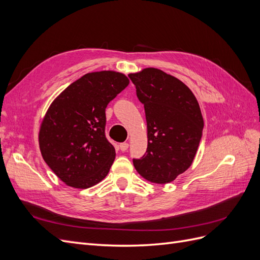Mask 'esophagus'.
<instances>
[{
    "label": "esophagus",
    "instance_id": "esophagus-1",
    "mask_svg": "<svg viewBox=\"0 0 260 260\" xmlns=\"http://www.w3.org/2000/svg\"><path fill=\"white\" fill-rule=\"evenodd\" d=\"M128 147H129V144L127 143V142H123V143H120L119 144V148L121 149L122 152H124V151H127L128 149Z\"/></svg>",
    "mask_w": 260,
    "mask_h": 260
}]
</instances>
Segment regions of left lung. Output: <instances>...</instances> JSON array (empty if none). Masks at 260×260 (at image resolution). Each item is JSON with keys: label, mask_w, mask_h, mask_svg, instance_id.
<instances>
[{"label": "left lung", "mask_w": 260, "mask_h": 260, "mask_svg": "<svg viewBox=\"0 0 260 260\" xmlns=\"http://www.w3.org/2000/svg\"><path fill=\"white\" fill-rule=\"evenodd\" d=\"M129 78L147 123L146 153L133 165L153 183L171 182L191 166L198 152L204 128L199 102L182 81L157 68Z\"/></svg>", "instance_id": "8db88e82"}]
</instances>
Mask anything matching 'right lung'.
<instances>
[{"label": "right lung", "mask_w": 260, "mask_h": 260, "mask_svg": "<svg viewBox=\"0 0 260 260\" xmlns=\"http://www.w3.org/2000/svg\"><path fill=\"white\" fill-rule=\"evenodd\" d=\"M128 84L120 73H90L51 104L41 123L39 145L44 161L67 185L88 188L107 176L116 153L105 136V109Z\"/></svg>", "instance_id": "obj_1"}]
</instances>
